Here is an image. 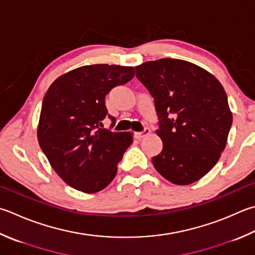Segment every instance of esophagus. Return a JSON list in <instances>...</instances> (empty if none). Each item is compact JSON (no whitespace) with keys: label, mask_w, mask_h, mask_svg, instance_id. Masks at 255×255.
Here are the masks:
<instances>
[{"label":"esophagus","mask_w":255,"mask_h":255,"mask_svg":"<svg viewBox=\"0 0 255 255\" xmlns=\"http://www.w3.org/2000/svg\"><path fill=\"white\" fill-rule=\"evenodd\" d=\"M151 133V129L148 128H145L143 129L142 132H136L135 134H134V135H135V137L136 138H138V140H140V138H142V137H144V136H146V135H148V134Z\"/></svg>","instance_id":"esophagus-1"}]
</instances>
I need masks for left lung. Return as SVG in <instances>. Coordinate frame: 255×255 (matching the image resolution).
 <instances>
[{
  "mask_svg": "<svg viewBox=\"0 0 255 255\" xmlns=\"http://www.w3.org/2000/svg\"><path fill=\"white\" fill-rule=\"evenodd\" d=\"M154 99L163 148L152 157L167 181L187 185L217 164L232 126L227 93L218 79L191 62L161 59L135 68Z\"/></svg>",
  "mask_w": 255,
  "mask_h": 255,
  "instance_id": "left-lung-1",
  "label": "left lung"
}]
</instances>
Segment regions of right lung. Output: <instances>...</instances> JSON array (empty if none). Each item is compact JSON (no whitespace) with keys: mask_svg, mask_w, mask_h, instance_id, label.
Segmentation results:
<instances>
[{"mask_svg":"<svg viewBox=\"0 0 255 255\" xmlns=\"http://www.w3.org/2000/svg\"><path fill=\"white\" fill-rule=\"evenodd\" d=\"M134 76L132 66L85 65L61 75L43 99L37 140L54 171L66 184L84 193L107 187L133 142L131 132L102 128L105 97Z\"/></svg>","mask_w":255,"mask_h":255,"instance_id":"obj_1","label":"right lung"}]
</instances>
